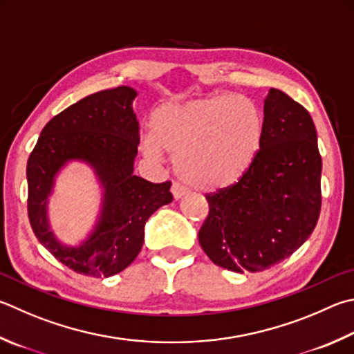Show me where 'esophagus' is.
Here are the masks:
<instances>
[{
    "instance_id": "obj_1",
    "label": "esophagus",
    "mask_w": 354,
    "mask_h": 354,
    "mask_svg": "<svg viewBox=\"0 0 354 354\" xmlns=\"http://www.w3.org/2000/svg\"><path fill=\"white\" fill-rule=\"evenodd\" d=\"M171 194H173V198L179 199V198H183L185 194H187V189H185L184 185H181L179 183H173L171 184Z\"/></svg>"
}]
</instances>
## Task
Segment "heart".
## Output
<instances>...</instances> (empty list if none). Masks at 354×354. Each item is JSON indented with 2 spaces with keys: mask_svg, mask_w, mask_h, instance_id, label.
I'll return each instance as SVG.
<instances>
[{
  "mask_svg": "<svg viewBox=\"0 0 354 354\" xmlns=\"http://www.w3.org/2000/svg\"><path fill=\"white\" fill-rule=\"evenodd\" d=\"M263 115L252 102L215 94L169 102L151 118V136L142 140L147 156H175L178 175L192 187L221 190L246 175L259 156Z\"/></svg>",
  "mask_w": 354,
  "mask_h": 354,
  "instance_id": "b5f03b06",
  "label": "heart"
}]
</instances>
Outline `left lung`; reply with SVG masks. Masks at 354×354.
I'll return each instance as SVG.
<instances>
[{
  "mask_svg": "<svg viewBox=\"0 0 354 354\" xmlns=\"http://www.w3.org/2000/svg\"><path fill=\"white\" fill-rule=\"evenodd\" d=\"M263 140L239 183L207 194L199 244L215 265L259 272L294 254L316 227L322 158L304 106L271 88L263 108Z\"/></svg>",
  "mask_w": 354,
  "mask_h": 354,
  "instance_id": "1",
  "label": "left lung"
}]
</instances>
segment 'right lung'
<instances>
[{
  "label": "right lung",
  "instance_id": "right-lung-1",
  "mask_svg": "<svg viewBox=\"0 0 354 354\" xmlns=\"http://www.w3.org/2000/svg\"><path fill=\"white\" fill-rule=\"evenodd\" d=\"M138 93L118 86L88 95L50 119L28 159V215L35 236L73 271L110 277L130 266L142 249L149 218L173 201L171 183L155 184L133 175L139 122ZM68 160L91 165L104 187L100 221L80 247H63L48 230L47 198Z\"/></svg>",
  "mask_w": 354,
  "mask_h": 354
}]
</instances>
